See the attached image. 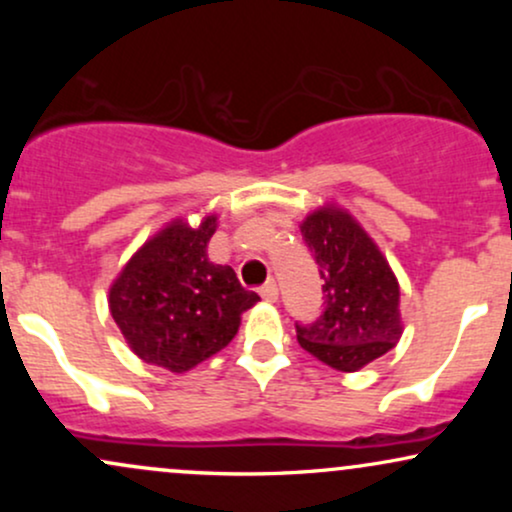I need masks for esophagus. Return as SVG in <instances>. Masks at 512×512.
I'll return each mask as SVG.
<instances>
[{
    "instance_id": "34e87169",
    "label": "esophagus",
    "mask_w": 512,
    "mask_h": 512,
    "mask_svg": "<svg viewBox=\"0 0 512 512\" xmlns=\"http://www.w3.org/2000/svg\"><path fill=\"white\" fill-rule=\"evenodd\" d=\"M260 296H262L264 301H267V303H274L276 298H279V289H276V281H274V279H269L267 284L262 286V289H260Z\"/></svg>"
}]
</instances>
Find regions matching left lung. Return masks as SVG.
I'll use <instances>...</instances> for the list:
<instances>
[{"label": "left lung", "mask_w": 512, "mask_h": 512, "mask_svg": "<svg viewBox=\"0 0 512 512\" xmlns=\"http://www.w3.org/2000/svg\"><path fill=\"white\" fill-rule=\"evenodd\" d=\"M301 233L325 281V303L313 322H296L298 344L330 368L354 373L402 337L399 284L383 252L346 211H315Z\"/></svg>", "instance_id": "8db88e82"}]
</instances>
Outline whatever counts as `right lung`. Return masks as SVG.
Segmentation results:
<instances>
[{"mask_svg":"<svg viewBox=\"0 0 512 512\" xmlns=\"http://www.w3.org/2000/svg\"><path fill=\"white\" fill-rule=\"evenodd\" d=\"M216 216L199 228L170 223L125 264L110 289V313L142 361L185 373L231 344L240 315L260 296L228 264L207 257Z\"/></svg>","mask_w":512,"mask_h":512,"instance_id":"add662e5","label":"right lung"}]
</instances>
